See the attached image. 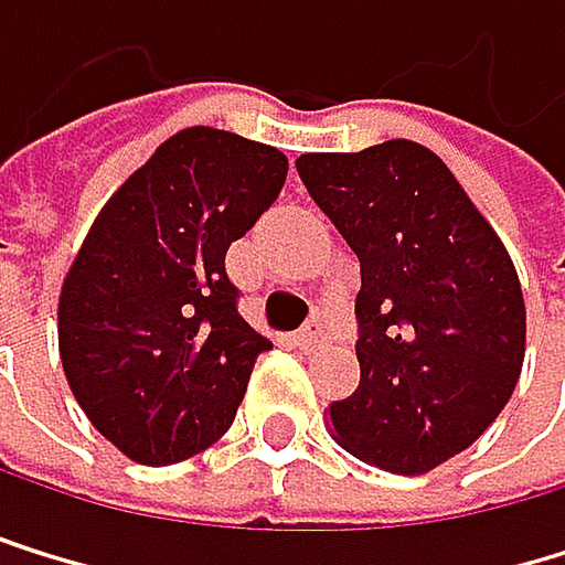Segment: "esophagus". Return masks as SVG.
I'll list each match as a JSON object with an SVG mask.
<instances>
[{
    "instance_id": "esophagus-1",
    "label": "esophagus",
    "mask_w": 565,
    "mask_h": 565,
    "mask_svg": "<svg viewBox=\"0 0 565 565\" xmlns=\"http://www.w3.org/2000/svg\"><path fill=\"white\" fill-rule=\"evenodd\" d=\"M324 339H329V335H324V329H321L318 321H311V324H305V329L295 335V345L298 349H315V345H324Z\"/></svg>"
}]
</instances>
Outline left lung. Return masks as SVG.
<instances>
[{"label": "left lung", "instance_id": "1", "mask_svg": "<svg viewBox=\"0 0 565 565\" xmlns=\"http://www.w3.org/2000/svg\"><path fill=\"white\" fill-rule=\"evenodd\" d=\"M298 175L359 257V386L329 406L359 461L424 475L502 414L525 359L515 264L430 148L311 151Z\"/></svg>", "mask_w": 565, "mask_h": 565}]
</instances>
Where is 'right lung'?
I'll return each instance as SVG.
<instances>
[{
    "label": "right lung",
    "instance_id": "add662e5",
    "mask_svg": "<svg viewBox=\"0 0 565 565\" xmlns=\"http://www.w3.org/2000/svg\"><path fill=\"white\" fill-rule=\"evenodd\" d=\"M285 179L277 148L185 128L84 236L60 288V362L87 420L131 461L175 465L230 430L270 342L236 311L226 250Z\"/></svg>",
    "mask_w": 565,
    "mask_h": 565
}]
</instances>
